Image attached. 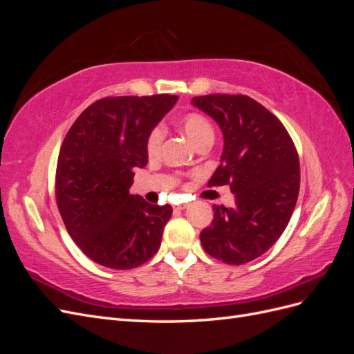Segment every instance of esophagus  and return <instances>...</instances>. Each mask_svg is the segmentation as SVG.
<instances>
[{
	"label": "esophagus",
	"mask_w": 354,
	"mask_h": 354,
	"mask_svg": "<svg viewBox=\"0 0 354 354\" xmlns=\"http://www.w3.org/2000/svg\"><path fill=\"white\" fill-rule=\"evenodd\" d=\"M189 207V203L187 202H183V203H180V205H176L174 207V211L177 212V211H181V209H186Z\"/></svg>",
	"instance_id": "esophagus-1"
}]
</instances>
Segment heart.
Here are the masks:
<instances>
[{
    "mask_svg": "<svg viewBox=\"0 0 354 354\" xmlns=\"http://www.w3.org/2000/svg\"><path fill=\"white\" fill-rule=\"evenodd\" d=\"M178 125L186 133L196 147L203 143L214 142V128L208 118L198 112H189L180 118ZM164 140V131L159 125L153 127L146 138V152L149 156H156Z\"/></svg>",
    "mask_w": 354,
    "mask_h": 354,
    "instance_id": "b5f03b06",
    "label": "heart"
}]
</instances>
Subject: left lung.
<instances>
[{
  "mask_svg": "<svg viewBox=\"0 0 354 354\" xmlns=\"http://www.w3.org/2000/svg\"><path fill=\"white\" fill-rule=\"evenodd\" d=\"M192 104L209 115L224 137L221 164L208 186L229 185L236 199L233 208L214 205L202 246L223 263L252 261L279 239L292 216L299 192L295 145L283 124L248 95H199Z\"/></svg>",
  "mask_w": 354,
  "mask_h": 354,
  "instance_id": "1",
  "label": "left lung"
}]
</instances>
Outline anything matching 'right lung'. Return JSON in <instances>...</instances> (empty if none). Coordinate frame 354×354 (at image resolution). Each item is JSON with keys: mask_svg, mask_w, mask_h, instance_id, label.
I'll use <instances>...</instances> for the list:
<instances>
[{"mask_svg": "<svg viewBox=\"0 0 354 354\" xmlns=\"http://www.w3.org/2000/svg\"><path fill=\"white\" fill-rule=\"evenodd\" d=\"M177 95L104 97L90 104L62 143L56 202L66 230L94 263L116 270L149 261L173 208L131 195L134 168L147 164L149 131Z\"/></svg>", "mask_w": 354, "mask_h": 354, "instance_id": "add662e5", "label": "right lung"}]
</instances>
